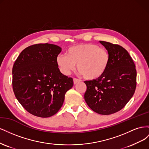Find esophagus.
<instances>
[{"mask_svg":"<svg viewBox=\"0 0 149 149\" xmlns=\"http://www.w3.org/2000/svg\"><path fill=\"white\" fill-rule=\"evenodd\" d=\"M79 81H80V80L78 79H77V78H74V79H73V83H74V84H77V83H79Z\"/></svg>","mask_w":149,"mask_h":149,"instance_id":"obj_1","label":"esophagus"}]
</instances>
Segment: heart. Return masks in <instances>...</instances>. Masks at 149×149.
I'll list each match as a JSON object with an SVG mask.
<instances>
[{
    "label": "heart",
    "instance_id": "heart-1",
    "mask_svg": "<svg viewBox=\"0 0 149 149\" xmlns=\"http://www.w3.org/2000/svg\"><path fill=\"white\" fill-rule=\"evenodd\" d=\"M111 56L107 49L93 43H81L67 49L65 55H58L56 63L63 74L68 75L76 65L83 77L88 80L100 78L110 64Z\"/></svg>",
    "mask_w": 149,
    "mask_h": 149
}]
</instances>
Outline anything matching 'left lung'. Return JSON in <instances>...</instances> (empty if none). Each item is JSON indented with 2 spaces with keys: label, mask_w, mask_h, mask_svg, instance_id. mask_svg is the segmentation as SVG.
<instances>
[{
  "label": "left lung",
  "mask_w": 149,
  "mask_h": 149,
  "mask_svg": "<svg viewBox=\"0 0 149 149\" xmlns=\"http://www.w3.org/2000/svg\"><path fill=\"white\" fill-rule=\"evenodd\" d=\"M109 52L111 61L102 76L85 81L84 100L91 109L102 115L114 114L126 105L136 88L137 72L127 51L118 45L100 41Z\"/></svg>",
  "instance_id": "1"
}]
</instances>
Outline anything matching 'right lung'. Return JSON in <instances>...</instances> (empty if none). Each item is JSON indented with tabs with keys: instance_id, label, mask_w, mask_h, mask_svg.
<instances>
[{
	"instance_id": "add662e5",
	"label": "right lung",
	"mask_w": 149,
	"mask_h": 149,
	"mask_svg": "<svg viewBox=\"0 0 149 149\" xmlns=\"http://www.w3.org/2000/svg\"><path fill=\"white\" fill-rule=\"evenodd\" d=\"M61 48L40 43L25 48L12 68L15 96L29 113L40 118L55 115L63 104L73 78L63 74L56 63Z\"/></svg>"
}]
</instances>
